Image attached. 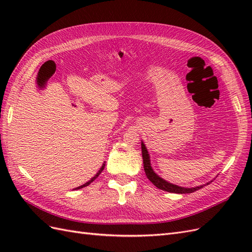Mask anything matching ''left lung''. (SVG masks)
<instances>
[{
  "mask_svg": "<svg viewBox=\"0 0 252 252\" xmlns=\"http://www.w3.org/2000/svg\"><path fill=\"white\" fill-rule=\"evenodd\" d=\"M142 157H143V164H144V170L145 173H146L147 178L149 179V181L154 184L156 187H158V189H162L164 191L167 192H173V193H192L196 190H199L201 188H203L204 186L208 185L209 183L205 185H201V186H196V187H192V188H186V187H181L178 185H174L172 183L167 182L166 180L162 179L159 175H158L154 169L151 167V163H150V156L148 154V150L145 146L144 142L142 141ZM212 182V181H211Z\"/></svg>",
  "mask_w": 252,
  "mask_h": 252,
  "instance_id": "left-lung-1",
  "label": "left lung"
}]
</instances>
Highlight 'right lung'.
Segmentation results:
<instances>
[{
	"label": "right lung",
	"instance_id": "1",
	"mask_svg": "<svg viewBox=\"0 0 252 252\" xmlns=\"http://www.w3.org/2000/svg\"><path fill=\"white\" fill-rule=\"evenodd\" d=\"M105 163H106V162H104V163H103V165H102V167H101V168H100V170H98V171L96 172V174L94 175V177L91 178V179H90V180H89L87 183H85V184H83V185H81V186L77 187V188H75V189H81V188H83V187H86V186H88V185L90 184V183H93V182H94V180H95V179L98 177V175H100V173L103 171V169L105 168Z\"/></svg>",
	"mask_w": 252,
	"mask_h": 252
}]
</instances>
